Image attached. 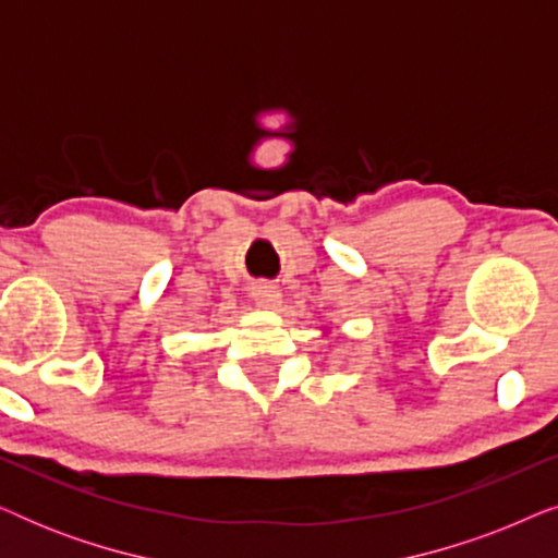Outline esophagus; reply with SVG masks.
<instances>
[{
	"label": "esophagus",
	"mask_w": 558,
	"mask_h": 558,
	"mask_svg": "<svg viewBox=\"0 0 558 558\" xmlns=\"http://www.w3.org/2000/svg\"><path fill=\"white\" fill-rule=\"evenodd\" d=\"M251 296L264 310H277L281 304V289L269 284V281H258V284L251 287Z\"/></svg>",
	"instance_id": "esophagus-1"
}]
</instances>
